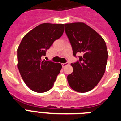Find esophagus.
I'll return each mask as SVG.
<instances>
[{"mask_svg": "<svg viewBox=\"0 0 121 121\" xmlns=\"http://www.w3.org/2000/svg\"><path fill=\"white\" fill-rule=\"evenodd\" d=\"M69 64V63L68 62H65V63H62V66L63 67H65V66H66V65H67Z\"/></svg>", "mask_w": 121, "mask_h": 121, "instance_id": "obj_1", "label": "esophagus"}]
</instances>
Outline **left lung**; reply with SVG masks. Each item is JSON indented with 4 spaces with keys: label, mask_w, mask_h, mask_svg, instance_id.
<instances>
[{
    "label": "left lung",
    "mask_w": 121,
    "mask_h": 121,
    "mask_svg": "<svg viewBox=\"0 0 121 121\" xmlns=\"http://www.w3.org/2000/svg\"><path fill=\"white\" fill-rule=\"evenodd\" d=\"M64 26L73 55H82L76 62L71 64L74 70L67 76V81L73 90L86 92L97 86L105 72L108 57L106 42L97 32L83 22Z\"/></svg>",
    "instance_id": "left-lung-1"
}]
</instances>
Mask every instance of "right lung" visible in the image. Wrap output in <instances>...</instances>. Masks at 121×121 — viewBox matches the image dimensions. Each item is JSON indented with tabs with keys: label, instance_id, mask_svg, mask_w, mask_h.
Wrapping results in <instances>:
<instances>
[{
	"label": "right lung",
	"instance_id": "right-lung-1",
	"mask_svg": "<svg viewBox=\"0 0 121 121\" xmlns=\"http://www.w3.org/2000/svg\"><path fill=\"white\" fill-rule=\"evenodd\" d=\"M63 32L64 24L44 23L31 30L21 40L17 49V66L23 81L32 91L45 92L54 86L61 64L42 60V56Z\"/></svg>",
	"mask_w": 121,
	"mask_h": 121
}]
</instances>
